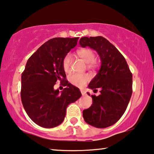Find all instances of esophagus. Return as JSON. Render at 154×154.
I'll use <instances>...</instances> for the list:
<instances>
[{
  "label": "esophagus",
  "mask_w": 154,
  "mask_h": 154,
  "mask_svg": "<svg viewBox=\"0 0 154 154\" xmlns=\"http://www.w3.org/2000/svg\"><path fill=\"white\" fill-rule=\"evenodd\" d=\"M81 93H82V96H85L86 94V92H85V91H84V90H81Z\"/></svg>",
  "instance_id": "obj_1"
}]
</instances>
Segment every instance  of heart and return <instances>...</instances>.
I'll return each mask as SVG.
<instances>
[{
	"label": "heart",
	"mask_w": 154,
	"mask_h": 154,
	"mask_svg": "<svg viewBox=\"0 0 154 154\" xmlns=\"http://www.w3.org/2000/svg\"><path fill=\"white\" fill-rule=\"evenodd\" d=\"M77 55L88 63L89 68H95L96 63L94 60L95 53L90 48H83L77 51ZM71 56L69 54L66 55L63 60V67L65 72H68L70 69ZM89 76L85 73H75L69 76V81L72 85L76 87H83L89 81Z\"/></svg>",
	"instance_id": "heart-1"
}]
</instances>
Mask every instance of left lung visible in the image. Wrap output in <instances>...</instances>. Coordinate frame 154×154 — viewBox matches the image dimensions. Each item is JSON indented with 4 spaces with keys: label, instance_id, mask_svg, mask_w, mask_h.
<instances>
[{
    "label": "left lung",
    "instance_id": "1",
    "mask_svg": "<svg viewBox=\"0 0 154 154\" xmlns=\"http://www.w3.org/2000/svg\"><path fill=\"white\" fill-rule=\"evenodd\" d=\"M79 44L95 50L101 61L97 75L88 86L94 91L99 89L101 94L91 95L93 103L83 110L84 120L95 128H108L125 112L132 94V75L123 56L103 36H85Z\"/></svg>",
    "mask_w": 154,
    "mask_h": 154
}]
</instances>
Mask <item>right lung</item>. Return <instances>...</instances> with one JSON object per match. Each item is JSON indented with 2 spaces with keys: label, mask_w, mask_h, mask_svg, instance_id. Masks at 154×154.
<instances>
[{
  "label": "right lung",
  "mask_w": 154,
  "mask_h": 154,
  "mask_svg": "<svg viewBox=\"0 0 154 154\" xmlns=\"http://www.w3.org/2000/svg\"><path fill=\"white\" fill-rule=\"evenodd\" d=\"M78 39L58 37L48 40L28 59L22 74V105L31 120L42 128L60 125L69 104L81 97L78 88L65 79L63 67V58ZM57 81L66 87L61 92L54 89Z\"/></svg>",
  "instance_id": "add662e5"
}]
</instances>
